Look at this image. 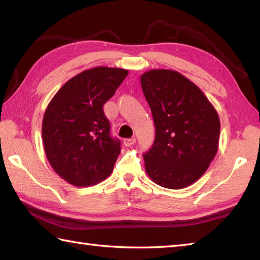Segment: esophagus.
<instances>
[{
	"instance_id": "obj_1",
	"label": "esophagus",
	"mask_w": 260,
	"mask_h": 260,
	"mask_svg": "<svg viewBox=\"0 0 260 260\" xmlns=\"http://www.w3.org/2000/svg\"><path fill=\"white\" fill-rule=\"evenodd\" d=\"M135 142H136L135 139H125L124 140V145L125 146H132V145L135 144Z\"/></svg>"
}]
</instances>
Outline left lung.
<instances>
[{"mask_svg": "<svg viewBox=\"0 0 260 260\" xmlns=\"http://www.w3.org/2000/svg\"><path fill=\"white\" fill-rule=\"evenodd\" d=\"M141 85L155 125V140L143 155L146 173L167 189H183L201 178L218 152L217 110L178 71H146Z\"/></svg>", "mask_w": 260, "mask_h": 260, "instance_id": "obj_1", "label": "left lung"}]
</instances>
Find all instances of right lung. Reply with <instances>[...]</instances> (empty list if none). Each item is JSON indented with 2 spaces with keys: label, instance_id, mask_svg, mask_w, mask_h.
Returning <instances> with one entry per match:
<instances>
[{
  "label": "right lung",
  "instance_id": "obj_1",
  "mask_svg": "<svg viewBox=\"0 0 260 260\" xmlns=\"http://www.w3.org/2000/svg\"><path fill=\"white\" fill-rule=\"evenodd\" d=\"M128 70L96 67L76 75L49 103L42 120L43 147L60 178L78 187L112 174L120 142L110 136L103 106Z\"/></svg>",
  "mask_w": 260,
  "mask_h": 260
}]
</instances>
